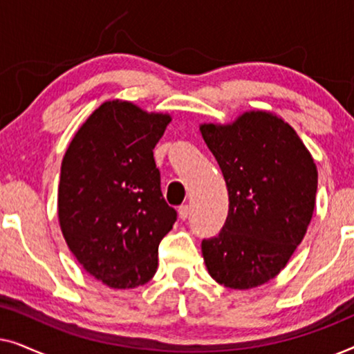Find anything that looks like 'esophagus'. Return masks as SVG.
Here are the masks:
<instances>
[{
    "label": "esophagus",
    "instance_id": "obj_1",
    "mask_svg": "<svg viewBox=\"0 0 354 354\" xmlns=\"http://www.w3.org/2000/svg\"><path fill=\"white\" fill-rule=\"evenodd\" d=\"M177 212H178V219L185 221V219H188V216H190V206L183 205V206L178 207Z\"/></svg>",
    "mask_w": 354,
    "mask_h": 354
}]
</instances>
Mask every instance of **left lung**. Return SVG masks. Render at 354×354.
<instances>
[{
  "label": "left lung",
  "mask_w": 354,
  "mask_h": 354,
  "mask_svg": "<svg viewBox=\"0 0 354 354\" xmlns=\"http://www.w3.org/2000/svg\"><path fill=\"white\" fill-rule=\"evenodd\" d=\"M200 132L229 192L224 227L201 243L206 269L227 288L259 287L280 274L306 235L316 162L292 125L269 111L201 124Z\"/></svg>",
  "instance_id": "left-lung-1"
}]
</instances>
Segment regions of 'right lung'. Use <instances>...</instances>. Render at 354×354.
Returning a JSON list of instances; mask_svg holds the SVG:
<instances>
[{"label": "right lung", "instance_id": "obj_1", "mask_svg": "<svg viewBox=\"0 0 354 354\" xmlns=\"http://www.w3.org/2000/svg\"><path fill=\"white\" fill-rule=\"evenodd\" d=\"M171 120V114L108 100L80 125L62 158L61 232L82 268L111 288H137L153 279L158 246L177 219L153 158Z\"/></svg>", "mask_w": 354, "mask_h": 354}]
</instances>
